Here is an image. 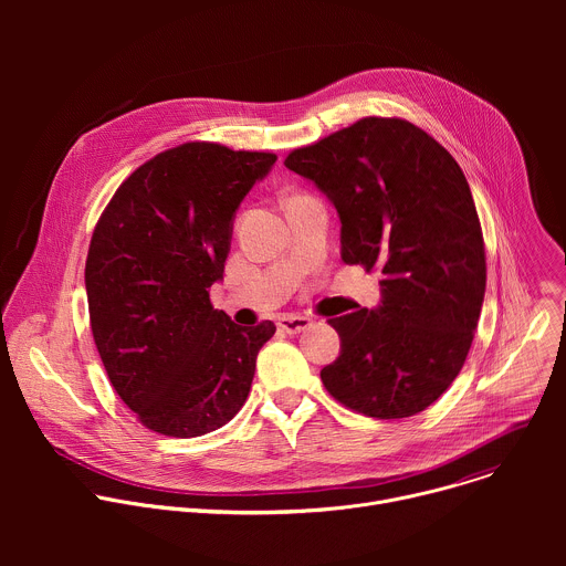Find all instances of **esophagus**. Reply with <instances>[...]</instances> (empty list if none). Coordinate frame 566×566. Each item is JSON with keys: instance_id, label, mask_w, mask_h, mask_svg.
Returning a JSON list of instances; mask_svg holds the SVG:
<instances>
[{"instance_id": "1", "label": "esophagus", "mask_w": 566, "mask_h": 566, "mask_svg": "<svg viewBox=\"0 0 566 566\" xmlns=\"http://www.w3.org/2000/svg\"><path fill=\"white\" fill-rule=\"evenodd\" d=\"M277 327L286 334H302L311 327V319L304 315H282L277 319Z\"/></svg>"}]
</instances>
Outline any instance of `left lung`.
<instances>
[{
  "mask_svg": "<svg viewBox=\"0 0 566 566\" xmlns=\"http://www.w3.org/2000/svg\"><path fill=\"white\" fill-rule=\"evenodd\" d=\"M284 166L340 217L345 264L380 269V304L329 317L340 356L327 391L374 419L423 412L461 371L486 293L470 186L446 147L400 118H363Z\"/></svg>",
  "mask_w": 566,
  "mask_h": 566,
  "instance_id": "8db88e82",
  "label": "left lung"
}]
</instances>
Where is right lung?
<instances>
[{
    "mask_svg": "<svg viewBox=\"0 0 566 566\" xmlns=\"http://www.w3.org/2000/svg\"><path fill=\"white\" fill-rule=\"evenodd\" d=\"M275 160L217 143L160 151L123 181L94 230V343L116 394L158 434H208L249 398L275 325H234L210 304V286L223 280L239 203Z\"/></svg>",
    "mask_w": 566,
    "mask_h": 566,
    "instance_id": "obj_1",
    "label": "right lung"
}]
</instances>
